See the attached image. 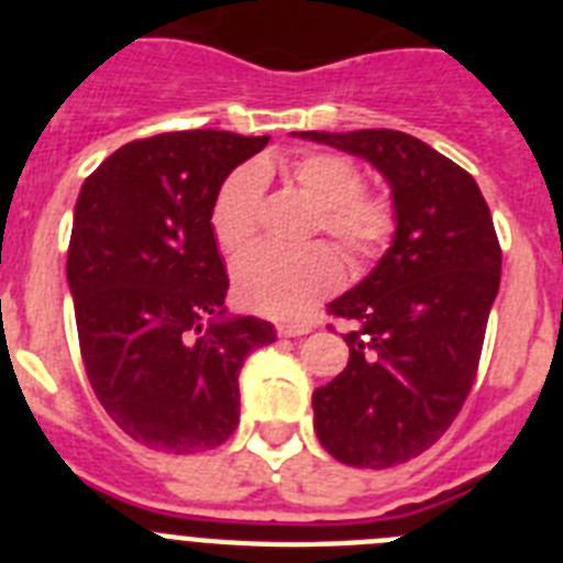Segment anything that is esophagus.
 I'll return each instance as SVG.
<instances>
[{
	"instance_id": "esophagus-1",
	"label": "esophagus",
	"mask_w": 563,
	"mask_h": 563,
	"mask_svg": "<svg viewBox=\"0 0 563 563\" xmlns=\"http://www.w3.org/2000/svg\"><path fill=\"white\" fill-rule=\"evenodd\" d=\"M312 330V324H292V321H285V324H278L276 332L282 338H298V335H307Z\"/></svg>"
}]
</instances>
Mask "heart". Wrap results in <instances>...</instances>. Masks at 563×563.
I'll return each instance as SVG.
<instances>
[{
    "mask_svg": "<svg viewBox=\"0 0 563 563\" xmlns=\"http://www.w3.org/2000/svg\"><path fill=\"white\" fill-rule=\"evenodd\" d=\"M290 177L318 206V225L330 233L343 253L366 265L391 245L397 211L389 197L361 191V168L335 152H310L298 157ZM262 174L236 168L228 174L211 208V231L225 253H239L256 233ZM343 278L341 256L327 242L307 247L256 245L233 265V290L247 310L271 318H296L330 296Z\"/></svg>",
    "mask_w": 563,
    "mask_h": 563,
    "instance_id": "b5f03b06",
    "label": "heart"
}]
</instances>
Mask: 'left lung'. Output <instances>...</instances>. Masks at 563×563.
Returning a JSON list of instances; mask_svg holds the SVG:
<instances>
[{
    "mask_svg": "<svg viewBox=\"0 0 563 563\" xmlns=\"http://www.w3.org/2000/svg\"><path fill=\"white\" fill-rule=\"evenodd\" d=\"M363 157L389 180L391 247L330 305L355 330L350 363L312 395L316 434L343 465L391 467L440 440L474 386L499 292L501 247L465 168L395 129L298 132Z\"/></svg>",
    "mask_w": 563,
    "mask_h": 563,
    "instance_id": "left-lung-1",
    "label": "left lung"
}]
</instances>
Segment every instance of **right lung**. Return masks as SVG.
I'll return each mask as SVG.
<instances>
[{"label": "right lung", "instance_id": "add662e5", "mask_svg": "<svg viewBox=\"0 0 563 563\" xmlns=\"http://www.w3.org/2000/svg\"><path fill=\"white\" fill-rule=\"evenodd\" d=\"M271 137L194 129L132 141L89 174L73 213L67 285L92 391L154 451L217 449L239 422V369L276 341L271 321L225 316L211 231L228 174Z\"/></svg>", "mask_w": 563, "mask_h": 563}]
</instances>
